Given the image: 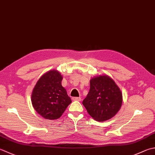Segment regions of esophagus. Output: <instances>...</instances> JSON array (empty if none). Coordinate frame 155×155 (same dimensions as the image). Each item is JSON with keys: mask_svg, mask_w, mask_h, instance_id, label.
Here are the masks:
<instances>
[{"mask_svg": "<svg viewBox=\"0 0 155 155\" xmlns=\"http://www.w3.org/2000/svg\"><path fill=\"white\" fill-rule=\"evenodd\" d=\"M72 100H73V101H81V97H72Z\"/></svg>", "mask_w": 155, "mask_h": 155, "instance_id": "esophagus-1", "label": "esophagus"}]
</instances>
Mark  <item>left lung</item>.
Here are the masks:
<instances>
[{
	"instance_id": "8db88e82",
	"label": "left lung",
	"mask_w": 155,
	"mask_h": 155,
	"mask_svg": "<svg viewBox=\"0 0 155 155\" xmlns=\"http://www.w3.org/2000/svg\"><path fill=\"white\" fill-rule=\"evenodd\" d=\"M122 93L115 81L107 74L90 80V90L83 104L91 116L105 122L116 116L122 105Z\"/></svg>"
}]
</instances>
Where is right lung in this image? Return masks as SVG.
I'll use <instances>...</instances> for the list:
<instances>
[{
  "label": "right lung",
  "mask_w": 155,
  "mask_h": 155,
  "mask_svg": "<svg viewBox=\"0 0 155 155\" xmlns=\"http://www.w3.org/2000/svg\"><path fill=\"white\" fill-rule=\"evenodd\" d=\"M62 78L58 71L50 70L39 78L33 88L32 105L45 119H58L72 103L66 90L62 86Z\"/></svg>",
  "instance_id": "1"
}]
</instances>
